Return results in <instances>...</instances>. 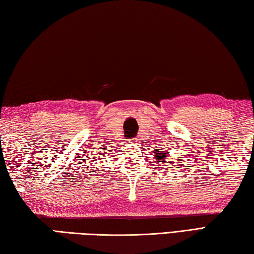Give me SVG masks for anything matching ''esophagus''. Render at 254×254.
Here are the masks:
<instances>
[{"mask_svg": "<svg viewBox=\"0 0 254 254\" xmlns=\"http://www.w3.org/2000/svg\"><path fill=\"white\" fill-rule=\"evenodd\" d=\"M129 141H131L132 143H137V141H138V140H137L136 138H135V139H130V140H129Z\"/></svg>", "mask_w": 254, "mask_h": 254, "instance_id": "1", "label": "esophagus"}]
</instances>
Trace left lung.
Instances as JSON below:
<instances>
[{
    "label": "left lung",
    "instance_id": "left-lung-1",
    "mask_svg": "<svg viewBox=\"0 0 254 254\" xmlns=\"http://www.w3.org/2000/svg\"><path fill=\"white\" fill-rule=\"evenodd\" d=\"M155 156H156V160L159 161V164H161L162 161L166 160V157H167V155H165V152H162L161 149H159V151H156ZM167 162H169V161L167 160ZM175 162H178V160H175ZM170 168H171V167H170Z\"/></svg>",
    "mask_w": 254,
    "mask_h": 254
}]
</instances>
